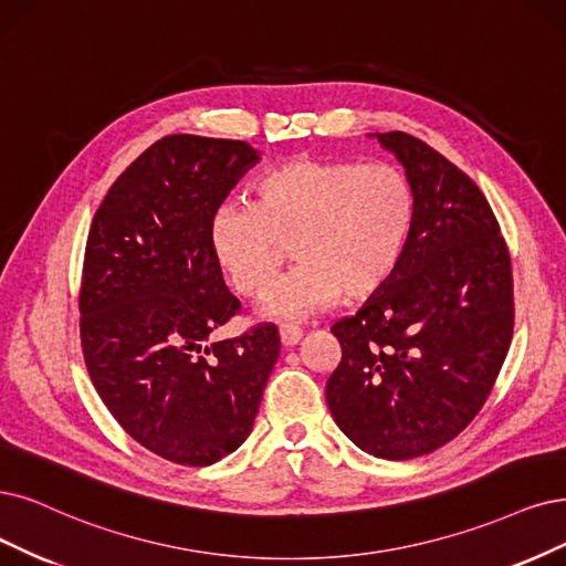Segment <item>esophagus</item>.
<instances>
[{
  "instance_id": "esophagus-1",
  "label": "esophagus",
  "mask_w": 566,
  "mask_h": 566,
  "mask_svg": "<svg viewBox=\"0 0 566 566\" xmlns=\"http://www.w3.org/2000/svg\"><path fill=\"white\" fill-rule=\"evenodd\" d=\"M303 338V331L296 328V326H282L280 328V340H282V347H294L298 345Z\"/></svg>"
}]
</instances>
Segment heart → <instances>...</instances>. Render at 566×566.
<instances>
[{
  "instance_id": "heart-1",
  "label": "heart",
  "mask_w": 566,
  "mask_h": 566,
  "mask_svg": "<svg viewBox=\"0 0 566 566\" xmlns=\"http://www.w3.org/2000/svg\"><path fill=\"white\" fill-rule=\"evenodd\" d=\"M412 221V186L399 167L296 156L256 181L254 205H219L207 240L242 296L268 289L291 244L298 265L268 291L259 315L301 322L340 296L364 301L382 291L401 265Z\"/></svg>"
}]
</instances>
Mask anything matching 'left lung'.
<instances>
[{
  "label": "left lung",
  "mask_w": 566,
  "mask_h": 566,
  "mask_svg": "<svg viewBox=\"0 0 566 566\" xmlns=\"http://www.w3.org/2000/svg\"><path fill=\"white\" fill-rule=\"evenodd\" d=\"M403 165L415 221L399 270L354 317L326 403L349 441L380 459L422 457L483 408L513 338L511 256L480 188L429 144L373 133Z\"/></svg>",
  "instance_id": "obj_1"
}]
</instances>
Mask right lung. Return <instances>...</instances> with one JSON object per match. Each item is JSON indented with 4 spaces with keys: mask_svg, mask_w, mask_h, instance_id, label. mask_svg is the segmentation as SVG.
Wrapping results in <instances>:
<instances>
[{
    "mask_svg": "<svg viewBox=\"0 0 566 566\" xmlns=\"http://www.w3.org/2000/svg\"><path fill=\"white\" fill-rule=\"evenodd\" d=\"M261 160L240 139L170 135L133 160L95 212L81 280V347L104 406L139 446L209 467L251 433L280 357L272 324L207 345L240 310L209 219Z\"/></svg>",
    "mask_w": 566,
    "mask_h": 566,
    "instance_id": "1",
    "label": "right lung"
}]
</instances>
